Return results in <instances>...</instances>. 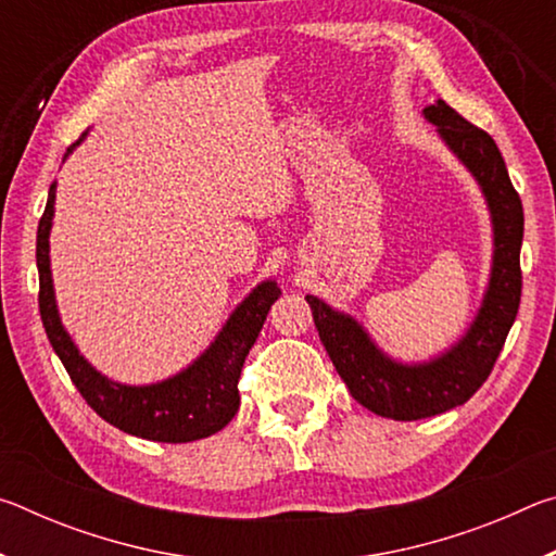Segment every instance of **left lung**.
Instances as JSON below:
<instances>
[{"mask_svg": "<svg viewBox=\"0 0 556 556\" xmlns=\"http://www.w3.org/2000/svg\"><path fill=\"white\" fill-rule=\"evenodd\" d=\"M454 156L464 164L491 211L493 262L481 308L466 333L444 353L421 363L394 361L351 314L306 294L316 331L353 397L380 417L414 421L448 412L473 397L488 380L520 306V248L525 215L501 149L444 100L421 110Z\"/></svg>", "mask_w": 556, "mask_h": 556, "instance_id": "obj_1", "label": "left lung"}]
</instances>
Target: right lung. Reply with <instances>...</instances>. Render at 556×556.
Returning a JSON list of instances; mask_svg holds the SVG:
<instances>
[{
  "label": "right lung",
  "mask_w": 556,
  "mask_h": 556,
  "mask_svg": "<svg viewBox=\"0 0 556 556\" xmlns=\"http://www.w3.org/2000/svg\"><path fill=\"white\" fill-rule=\"evenodd\" d=\"M88 135V131H86ZM68 147L63 162L73 154L83 139ZM55 181L49 188V201L36 232V265H39V308L46 336L61 357L63 368L86 402L102 419L125 434L164 441V444H186L220 431L240 407L238 380L250 348L255 345L269 308L279 299L281 289L275 279H265L244 296L228 321L215 336V341L181 372L152 384H122L105 378L80 355L71 333L61 321L55 306L51 277V225H53Z\"/></svg>",
  "instance_id": "1"
}]
</instances>
